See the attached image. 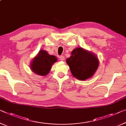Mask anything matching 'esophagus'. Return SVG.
Segmentation results:
<instances>
[{
  "label": "esophagus",
  "mask_w": 126,
  "mask_h": 126,
  "mask_svg": "<svg viewBox=\"0 0 126 126\" xmlns=\"http://www.w3.org/2000/svg\"><path fill=\"white\" fill-rule=\"evenodd\" d=\"M59 59H60V60H61V61H64V57H63V55L60 56V57H59Z\"/></svg>",
  "instance_id": "esophagus-1"
}]
</instances>
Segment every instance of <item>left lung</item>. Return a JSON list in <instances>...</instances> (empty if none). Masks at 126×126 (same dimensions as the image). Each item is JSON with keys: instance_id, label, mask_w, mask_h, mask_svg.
<instances>
[{"instance_id": "obj_1", "label": "left lung", "mask_w": 126, "mask_h": 126, "mask_svg": "<svg viewBox=\"0 0 126 126\" xmlns=\"http://www.w3.org/2000/svg\"><path fill=\"white\" fill-rule=\"evenodd\" d=\"M66 62L73 76L80 80L91 78L99 64L98 60L94 54L81 47L73 50L70 58L67 59Z\"/></svg>"}]
</instances>
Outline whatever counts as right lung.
Returning a JSON list of instances; mask_svg holds the SVG:
<instances>
[{
  "mask_svg": "<svg viewBox=\"0 0 126 126\" xmlns=\"http://www.w3.org/2000/svg\"><path fill=\"white\" fill-rule=\"evenodd\" d=\"M57 61L54 55H48L45 50H41L31 63V69L35 74L45 76L48 74L52 64Z\"/></svg>",
  "mask_w": 126,
  "mask_h": 126,
  "instance_id": "obj_1",
  "label": "right lung"
}]
</instances>
